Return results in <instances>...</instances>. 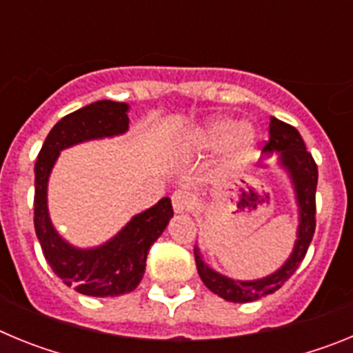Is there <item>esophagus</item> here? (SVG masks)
Wrapping results in <instances>:
<instances>
[{
	"label": "esophagus",
	"mask_w": 353,
	"mask_h": 353,
	"mask_svg": "<svg viewBox=\"0 0 353 353\" xmlns=\"http://www.w3.org/2000/svg\"><path fill=\"white\" fill-rule=\"evenodd\" d=\"M171 203H173V210L176 214H185L192 205V196L187 191H176L171 196Z\"/></svg>",
	"instance_id": "1"
}]
</instances>
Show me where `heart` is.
Listing matches in <instances>:
<instances>
[{
    "label": "heart",
    "instance_id": "obj_1",
    "mask_svg": "<svg viewBox=\"0 0 353 353\" xmlns=\"http://www.w3.org/2000/svg\"><path fill=\"white\" fill-rule=\"evenodd\" d=\"M256 145V132L249 123H236L233 118L212 117L187 134V146L192 152L207 154L221 148L219 170L224 173L242 168L251 159Z\"/></svg>",
    "mask_w": 353,
    "mask_h": 353
}]
</instances>
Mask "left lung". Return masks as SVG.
<instances>
[{
  "mask_svg": "<svg viewBox=\"0 0 353 353\" xmlns=\"http://www.w3.org/2000/svg\"><path fill=\"white\" fill-rule=\"evenodd\" d=\"M265 157L276 155V162L279 170L286 174L292 185L293 198L297 205V232L293 242L292 252L288 254L281 267L274 272L267 274L258 279H233L230 276L217 272L203 260L199 245H194L196 269L203 285L215 295L223 297L224 301L245 304L254 302L261 297H267L281 288L285 281L292 276L301 261L304 260L305 251L310 248L311 239L314 233V194H316L318 170L311 154H307L301 134L295 127L288 125L285 121L270 117L269 123V141L263 148Z\"/></svg>",
  "mask_w": 353,
  "mask_h": 353,
  "instance_id": "left-lung-1",
  "label": "left lung"
}]
</instances>
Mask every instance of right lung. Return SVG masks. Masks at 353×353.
<instances>
[{"instance_id": "1", "label": "right lung", "mask_w": 353, "mask_h": 353, "mask_svg": "<svg viewBox=\"0 0 353 353\" xmlns=\"http://www.w3.org/2000/svg\"><path fill=\"white\" fill-rule=\"evenodd\" d=\"M130 105L99 101L61 118L43 141L35 164V232L54 274L88 297H118L141 283L146 254L173 217L170 198L132 215L117 235L93 248H77L60 235L49 215L48 189L63 150L129 130Z\"/></svg>"}]
</instances>
